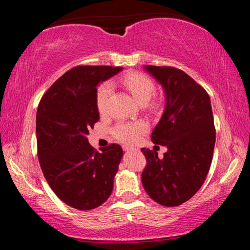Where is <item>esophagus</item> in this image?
<instances>
[{
  "label": "esophagus",
  "mask_w": 250,
  "mask_h": 250,
  "mask_svg": "<svg viewBox=\"0 0 250 250\" xmlns=\"http://www.w3.org/2000/svg\"><path fill=\"white\" fill-rule=\"evenodd\" d=\"M124 150H125V151H131L132 149H130V147H126V146H125V147H124Z\"/></svg>",
  "instance_id": "obj_1"
}]
</instances>
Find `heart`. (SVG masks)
Masks as SVG:
<instances>
[{
  "instance_id": "heart-1",
  "label": "heart",
  "mask_w": 250,
  "mask_h": 250,
  "mask_svg": "<svg viewBox=\"0 0 250 250\" xmlns=\"http://www.w3.org/2000/svg\"><path fill=\"white\" fill-rule=\"evenodd\" d=\"M121 83L129 90V92L140 104H146L155 95L156 87L153 80L149 76L142 73L126 74L121 79ZM112 92L111 83L105 82L98 87L96 92V105L100 113H105L108 110L110 96ZM155 107L156 103L151 104ZM147 125L145 121L125 122L120 121L112 128V134L117 140L125 145H133L139 140V138L146 132Z\"/></svg>"
}]
</instances>
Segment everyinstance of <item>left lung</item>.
<instances>
[{"instance_id": "left-lung-1", "label": "left lung", "mask_w": 250, "mask_h": 250, "mask_svg": "<svg viewBox=\"0 0 250 250\" xmlns=\"http://www.w3.org/2000/svg\"><path fill=\"white\" fill-rule=\"evenodd\" d=\"M145 69L166 91V110L151 140L166 146L167 151L159 159L158 152L142 147L146 160L142 184L156 203L177 206L201 188L209 171L216 139L210 99L183 70L152 65Z\"/></svg>"}]
</instances>
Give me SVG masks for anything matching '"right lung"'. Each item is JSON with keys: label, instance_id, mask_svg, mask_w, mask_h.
Wrapping results in <instances>:
<instances>
[{"label": "right lung", "instance_id": "1", "mask_svg": "<svg viewBox=\"0 0 250 250\" xmlns=\"http://www.w3.org/2000/svg\"><path fill=\"white\" fill-rule=\"evenodd\" d=\"M122 70L112 66H76L58 78L40 101L37 156L50 188L65 204L89 210L108 200L122 158L112 143L97 151L87 134L99 120V83Z\"/></svg>", "mask_w": 250, "mask_h": 250}]
</instances>
